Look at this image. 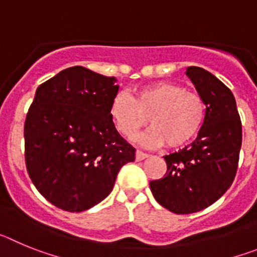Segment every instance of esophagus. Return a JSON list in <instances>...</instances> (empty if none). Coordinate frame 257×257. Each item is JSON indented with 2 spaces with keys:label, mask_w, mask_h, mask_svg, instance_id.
I'll use <instances>...</instances> for the list:
<instances>
[{
  "label": "esophagus",
  "mask_w": 257,
  "mask_h": 257,
  "mask_svg": "<svg viewBox=\"0 0 257 257\" xmlns=\"http://www.w3.org/2000/svg\"><path fill=\"white\" fill-rule=\"evenodd\" d=\"M148 157H149V154L144 153V152L136 151V156H135L136 161H143V160H145V158H148Z\"/></svg>",
  "instance_id": "1"
}]
</instances>
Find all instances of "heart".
I'll use <instances>...</instances> for the list:
<instances>
[{
    "mask_svg": "<svg viewBox=\"0 0 257 257\" xmlns=\"http://www.w3.org/2000/svg\"><path fill=\"white\" fill-rule=\"evenodd\" d=\"M110 118L119 134L133 139L148 123L149 130L140 136L145 147L170 148L188 144L201 130L206 117V104L198 92L171 82H156L139 88L134 97L118 92L109 106Z\"/></svg>",
    "mask_w": 257,
    "mask_h": 257,
    "instance_id": "1",
    "label": "heart"
}]
</instances>
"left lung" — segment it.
Instances as JSON below:
<instances>
[{
    "label": "left lung",
    "instance_id": "8db88e82",
    "mask_svg": "<svg viewBox=\"0 0 257 257\" xmlns=\"http://www.w3.org/2000/svg\"><path fill=\"white\" fill-rule=\"evenodd\" d=\"M185 74L205 100V121L192 144L163 157L167 172L149 184L161 206L183 215L208 207L230 188L242 145V124L230 90L203 68L188 67Z\"/></svg>",
    "mask_w": 257,
    "mask_h": 257
}]
</instances>
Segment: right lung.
<instances>
[{
	"label": "right lung",
	"instance_id": "1",
	"mask_svg": "<svg viewBox=\"0 0 257 257\" xmlns=\"http://www.w3.org/2000/svg\"><path fill=\"white\" fill-rule=\"evenodd\" d=\"M115 77L70 67L38 86L24 124L26 165L38 192L56 207L81 212L112 192L135 148L113 123Z\"/></svg>",
	"mask_w": 257,
	"mask_h": 257
}]
</instances>
